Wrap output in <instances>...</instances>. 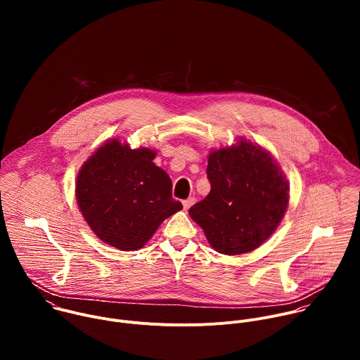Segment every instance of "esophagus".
<instances>
[{
    "instance_id": "1",
    "label": "esophagus",
    "mask_w": 360,
    "mask_h": 360,
    "mask_svg": "<svg viewBox=\"0 0 360 360\" xmlns=\"http://www.w3.org/2000/svg\"><path fill=\"white\" fill-rule=\"evenodd\" d=\"M195 203V198H188V199H185V200H182V205H184V210L185 211H188L192 205Z\"/></svg>"
}]
</instances>
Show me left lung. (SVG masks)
Here are the masks:
<instances>
[{
    "mask_svg": "<svg viewBox=\"0 0 360 360\" xmlns=\"http://www.w3.org/2000/svg\"><path fill=\"white\" fill-rule=\"evenodd\" d=\"M207 175L211 192L189 210L211 246L240 255L261 246L281 224L289 184L269 152L240 139L212 150Z\"/></svg>",
    "mask_w": 360,
    "mask_h": 360,
    "instance_id": "obj_1",
    "label": "left lung"
}]
</instances>
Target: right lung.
I'll use <instances>...</instances> for the list:
<instances>
[{"mask_svg":"<svg viewBox=\"0 0 360 360\" xmlns=\"http://www.w3.org/2000/svg\"><path fill=\"white\" fill-rule=\"evenodd\" d=\"M155 150L107 141L82 165L75 185L79 210L102 240L121 250L142 248L158 226L182 210L172 181L153 164Z\"/></svg>","mask_w":360,"mask_h":360,"instance_id":"1","label":"right lung"}]
</instances>
